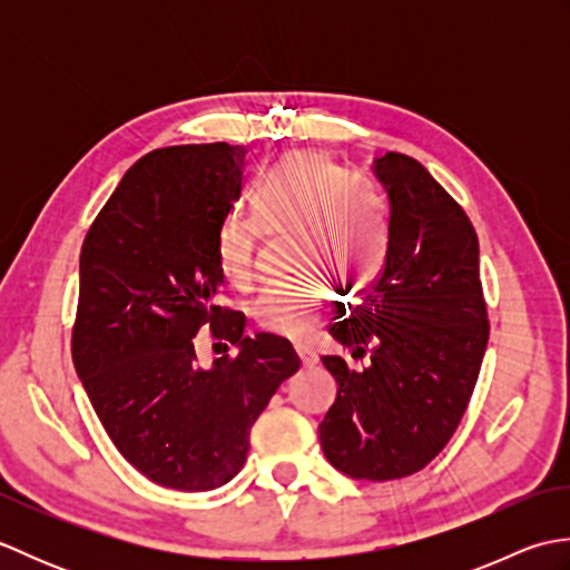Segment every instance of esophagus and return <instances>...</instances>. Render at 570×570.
<instances>
[{
  "instance_id": "1",
  "label": "esophagus",
  "mask_w": 570,
  "mask_h": 570,
  "mask_svg": "<svg viewBox=\"0 0 570 570\" xmlns=\"http://www.w3.org/2000/svg\"><path fill=\"white\" fill-rule=\"evenodd\" d=\"M296 355H298L301 365H304V367H313L318 362V355L313 353V350H308V347H296Z\"/></svg>"
}]
</instances>
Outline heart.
Listing matches in <instances>:
<instances>
[{
	"mask_svg": "<svg viewBox=\"0 0 570 570\" xmlns=\"http://www.w3.org/2000/svg\"><path fill=\"white\" fill-rule=\"evenodd\" d=\"M257 223L227 217L217 229V269L227 284L245 288L262 269L264 233L298 237V274L362 284L380 264V227L370 203L328 156L296 151L278 164L257 196ZM325 292L318 282L274 286L252 316L264 333L304 341L318 328Z\"/></svg>",
	"mask_w": 570,
	"mask_h": 570,
	"instance_id": "1",
	"label": "heart"
}]
</instances>
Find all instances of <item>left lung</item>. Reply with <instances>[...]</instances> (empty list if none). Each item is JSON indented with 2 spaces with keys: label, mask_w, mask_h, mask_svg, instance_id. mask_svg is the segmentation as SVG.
<instances>
[{
  "label": "left lung",
  "mask_w": 570,
  "mask_h": 570,
  "mask_svg": "<svg viewBox=\"0 0 570 570\" xmlns=\"http://www.w3.org/2000/svg\"><path fill=\"white\" fill-rule=\"evenodd\" d=\"M374 178L390 198L386 254L360 304L328 333L367 370L321 357L337 382L321 421L328 463L355 480L414 475L463 419L485 357L490 323L475 227L416 159L384 154Z\"/></svg>",
  "instance_id": "8db88e82"
}]
</instances>
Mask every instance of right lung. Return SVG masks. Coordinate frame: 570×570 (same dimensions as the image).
Masks as SVG:
<instances>
[{"instance_id":"right-lung-1","label":"right lung","mask_w":570,"mask_h":570,"mask_svg":"<svg viewBox=\"0 0 570 570\" xmlns=\"http://www.w3.org/2000/svg\"><path fill=\"white\" fill-rule=\"evenodd\" d=\"M245 166L247 149L225 141L141 156L80 252L72 365L117 451L180 492L237 475L254 421L301 365L284 337H249L245 316L217 306L225 276L215 239ZM203 324L238 347L210 371L191 347Z\"/></svg>"}]
</instances>
